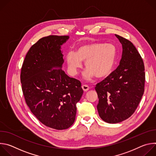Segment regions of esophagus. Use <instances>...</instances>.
I'll return each mask as SVG.
<instances>
[{
    "label": "esophagus",
    "mask_w": 156,
    "mask_h": 156,
    "mask_svg": "<svg viewBox=\"0 0 156 156\" xmlns=\"http://www.w3.org/2000/svg\"><path fill=\"white\" fill-rule=\"evenodd\" d=\"M81 87H82V89L84 91H87V90H89V89H90V87H89L86 84H83V85H82Z\"/></svg>",
    "instance_id": "34e87169"
}]
</instances>
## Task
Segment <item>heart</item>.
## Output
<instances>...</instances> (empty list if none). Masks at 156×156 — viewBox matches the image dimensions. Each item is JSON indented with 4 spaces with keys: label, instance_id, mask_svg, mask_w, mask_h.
<instances>
[{
    "label": "heart",
    "instance_id": "1",
    "mask_svg": "<svg viewBox=\"0 0 156 156\" xmlns=\"http://www.w3.org/2000/svg\"><path fill=\"white\" fill-rule=\"evenodd\" d=\"M117 57V49L112 44L92 42L80 46L76 52L69 51L66 55L68 70L71 76H76L83 67L86 70L83 78L91 81L95 76L103 78L112 72Z\"/></svg>",
    "mask_w": 156,
    "mask_h": 156
}]
</instances>
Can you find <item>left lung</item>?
I'll return each mask as SVG.
<instances>
[{
    "mask_svg": "<svg viewBox=\"0 0 156 156\" xmlns=\"http://www.w3.org/2000/svg\"><path fill=\"white\" fill-rule=\"evenodd\" d=\"M115 36L123 49L120 65L95 87L99 115L108 123H119L131 117L144 91V65L140 54L131 42Z\"/></svg>",
    "mask_w": 156,
    "mask_h": 156,
    "instance_id": "obj_1",
    "label": "left lung"
}]
</instances>
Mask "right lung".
Masks as SVG:
<instances>
[{"instance_id":"obj_1","label":"right lung","mask_w":156,"mask_h":156,"mask_svg":"<svg viewBox=\"0 0 156 156\" xmlns=\"http://www.w3.org/2000/svg\"><path fill=\"white\" fill-rule=\"evenodd\" d=\"M69 36H49L31 46L22 65L20 80L27 104L44 125L65 129L74 123L76 103L83 90L81 82L63 70L61 46Z\"/></svg>"}]
</instances>
